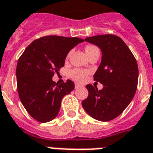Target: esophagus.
I'll return each instance as SVG.
<instances>
[{"label":"esophagus","mask_w":153,"mask_h":153,"mask_svg":"<svg viewBox=\"0 0 153 153\" xmlns=\"http://www.w3.org/2000/svg\"><path fill=\"white\" fill-rule=\"evenodd\" d=\"M74 87H75V89H78V88H79V87H82V86L80 84H79V83H76V84H75V86H74Z\"/></svg>","instance_id":"1"}]
</instances>
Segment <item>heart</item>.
Here are the masks:
<instances>
[{
    "label": "heart",
    "mask_w": 153,
    "mask_h": 153,
    "mask_svg": "<svg viewBox=\"0 0 153 153\" xmlns=\"http://www.w3.org/2000/svg\"><path fill=\"white\" fill-rule=\"evenodd\" d=\"M94 48H95V46L94 45H87L85 48V51H86V53L89 52L90 51H91ZM70 54V53H69ZM70 75L72 79H74V80H76L78 82H83L85 79H87V73L86 71H83V70H80V69H74L73 71H71L70 73Z\"/></svg>",
    "instance_id": "obj_1"
}]
</instances>
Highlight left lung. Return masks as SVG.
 Wrapping results in <instances>:
<instances>
[{
	"label": "left lung",
	"instance_id": "left-lung-1",
	"mask_svg": "<svg viewBox=\"0 0 153 153\" xmlns=\"http://www.w3.org/2000/svg\"><path fill=\"white\" fill-rule=\"evenodd\" d=\"M97 45L102 59L94 80L103 85L102 90L88 84L89 95L82 102L86 112L100 121L114 120L133 99L138 83V66L135 57L120 38L112 34L85 38Z\"/></svg>",
	"mask_w": 153,
	"mask_h": 153
}]
</instances>
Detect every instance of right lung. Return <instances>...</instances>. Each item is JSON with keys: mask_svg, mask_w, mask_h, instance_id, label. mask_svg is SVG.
Instances as JSON below:
<instances>
[{"mask_svg": "<svg viewBox=\"0 0 153 153\" xmlns=\"http://www.w3.org/2000/svg\"><path fill=\"white\" fill-rule=\"evenodd\" d=\"M82 42L79 38L45 36L28 45L18 59L17 92L24 108L34 120L41 123L53 120L62 98L74 90L71 80L58 85L52 78L64 66L70 51Z\"/></svg>", "mask_w": 153, "mask_h": 153, "instance_id": "add662e5", "label": "right lung"}]
</instances>
